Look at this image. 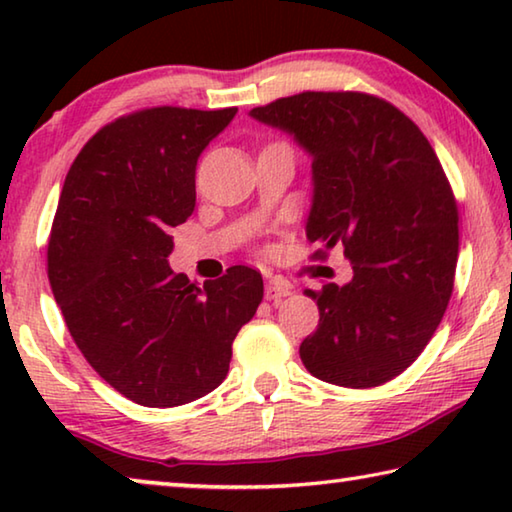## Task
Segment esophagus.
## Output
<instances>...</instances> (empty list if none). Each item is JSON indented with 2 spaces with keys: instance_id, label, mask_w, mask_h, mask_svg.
<instances>
[{
  "instance_id": "obj_1",
  "label": "esophagus",
  "mask_w": 512,
  "mask_h": 512,
  "mask_svg": "<svg viewBox=\"0 0 512 512\" xmlns=\"http://www.w3.org/2000/svg\"><path fill=\"white\" fill-rule=\"evenodd\" d=\"M264 296L268 302H280L287 296H291V287H287V284L282 282H268Z\"/></svg>"
}]
</instances>
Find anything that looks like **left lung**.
Wrapping results in <instances>:
<instances>
[{
  "instance_id": "obj_1",
  "label": "left lung",
  "mask_w": 512,
  "mask_h": 512,
  "mask_svg": "<svg viewBox=\"0 0 512 512\" xmlns=\"http://www.w3.org/2000/svg\"><path fill=\"white\" fill-rule=\"evenodd\" d=\"M311 158L309 241L341 244L343 287L307 291L318 329L300 345L311 375L370 388L420 357L443 320L458 259V207L436 151L391 103L361 92H302L248 112Z\"/></svg>"
}]
</instances>
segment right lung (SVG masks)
I'll return each mask as SVG.
<instances>
[{
  "instance_id": "obj_1",
  "label": "right lung",
  "mask_w": 512,
  "mask_h": 512,
  "mask_svg": "<svg viewBox=\"0 0 512 512\" xmlns=\"http://www.w3.org/2000/svg\"><path fill=\"white\" fill-rule=\"evenodd\" d=\"M237 108H151L103 126L67 171L47 246L49 282L83 357L128 400L169 409L212 393L262 275L173 273L171 228L196 205V164Z\"/></svg>"
}]
</instances>
